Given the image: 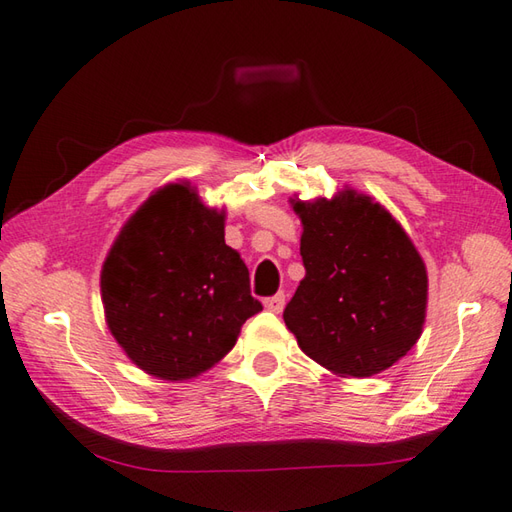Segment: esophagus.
<instances>
[{"instance_id":"1","label":"esophagus","mask_w":512,"mask_h":512,"mask_svg":"<svg viewBox=\"0 0 512 512\" xmlns=\"http://www.w3.org/2000/svg\"><path fill=\"white\" fill-rule=\"evenodd\" d=\"M284 303H286V295H284V292H277V295L264 299V306H266V310H270V312H281V310H284Z\"/></svg>"}]
</instances>
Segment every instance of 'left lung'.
Masks as SVG:
<instances>
[{"label":"left lung","mask_w":512,"mask_h":512,"mask_svg":"<svg viewBox=\"0 0 512 512\" xmlns=\"http://www.w3.org/2000/svg\"><path fill=\"white\" fill-rule=\"evenodd\" d=\"M306 277L284 321L312 361L365 378L405 356L422 334L427 270L407 233L354 191L295 202Z\"/></svg>","instance_id":"1"}]
</instances>
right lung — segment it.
I'll return each instance as SVG.
<instances>
[{"label":"right lung","instance_id":"1","mask_svg":"<svg viewBox=\"0 0 512 512\" xmlns=\"http://www.w3.org/2000/svg\"><path fill=\"white\" fill-rule=\"evenodd\" d=\"M101 292L118 345L165 380L213 367L262 310L246 264L224 242V213L206 209L184 184L156 191L123 226L103 264Z\"/></svg>","mask_w":512,"mask_h":512}]
</instances>
